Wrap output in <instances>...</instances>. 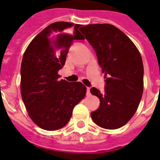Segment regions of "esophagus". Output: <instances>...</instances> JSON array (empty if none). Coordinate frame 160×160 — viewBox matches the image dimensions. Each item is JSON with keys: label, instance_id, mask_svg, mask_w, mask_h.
Returning a JSON list of instances; mask_svg holds the SVG:
<instances>
[{"label": "esophagus", "instance_id": "esophagus-1", "mask_svg": "<svg viewBox=\"0 0 160 160\" xmlns=\"http://www.w3.org/2000/svg\"><path fill=\"white\" fill-rule=\"evenodd\" d=\"M86 95H90V87L86 88Z\"/></svg>", "mask_w": 160, "mask_h": 160}]
</instances>
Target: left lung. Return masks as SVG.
<instances>
[{
  "label": "left lung",
  "mask_w": 160,
  "mask_h": 160,
  "mask_svg": "<svg viewBox=\"0 0 160 160\" xmlns=\"http://www.w3.org/2000/svg\"><path fill=\"white\" fill-rule=\"evenodd\" d=\"M81 32L95 49L105 74L104 93L96 88L91 94L100 99L99 109L91 113L93 121L107 129L124 126L135 114L144 90L141 55L132 41L110 24L83 26Z\"/></svg>",
  "instance_id": "left-lung-1"
}]
</instances>
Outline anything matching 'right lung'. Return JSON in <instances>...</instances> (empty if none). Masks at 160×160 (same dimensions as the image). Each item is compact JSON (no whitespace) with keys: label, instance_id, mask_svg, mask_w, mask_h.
<instances>
[{"label":"right lung","instance_id":"add662e5","mask_svg":"<svg viewBox=\"0 0 160 160\" xmlns=\"http://www.w3.org/2000/svg\"><path fill=\"white\" fill-rule=\"evenodd\" d=\"M82 25L58 21L41 31L27 46L21 66V93L30 118L46 130L61 129L71 118L74 107L85 98L80 82L60 80L74 40H84Z\"/></svg>","mask_w":160,"mask_h":160}]
</instances>
